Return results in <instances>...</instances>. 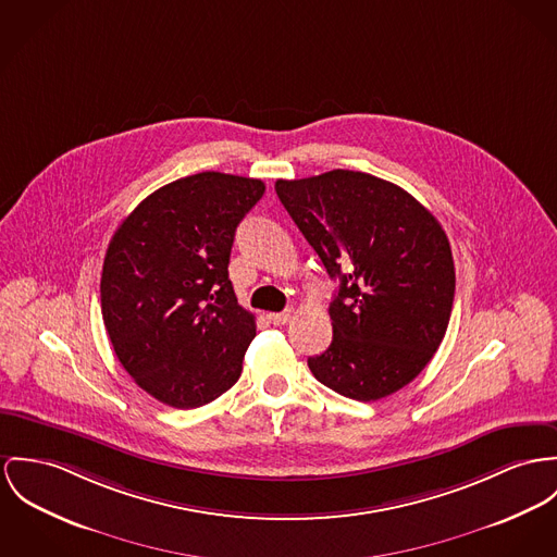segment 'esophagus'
<instances>
[{"instance_id":"1","label":"esophagus","mask_w":557,"mask_h":557,"mask_svg":"<svg viewBox=\"0 0 557 557\" xmlns=\"http://www.w3.org/2000/svg\"><path fill=\"white\" fill-rule=\"evenodd\" d=\"M290 318H293V309H286V311H282V313H269V322H271L273 326L288 324Z\"/></svg>"}]
</instances>
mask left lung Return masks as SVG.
<instances>
[{"instance_id": "1", "label": "left lung", "mask_w": 557, "mask_h": 557, "mask_svg": "<svg viewBox=\"0 0 557 557\" xmlns=\"http://www.w3.org/2000/svg\"><path fill=\"white\" fill-rule=\"evenodd\" d=\"M275 193L339 280L333 342L307 360L313 377L371 403L413 382L445 337L456 273L445 231L400 186L333 170L277 180Z\"/></svg>"}]
</instances>
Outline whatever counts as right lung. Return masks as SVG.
Returning <instances> with one entry per match:
<instances>
[{"label": "right lung", "instance_id": "obj_1", "mask_svg": "<svg viewBox=\"0 0 557 557\" xmlns=\"http://www.w3.org/2000/svg\"><path fill=\"white\" fill-rule=\"evenodd\" d=\"M262 193L255 177H180L146 197L108 246V337L133 382L170 407L208 405L242 375L257 324L233 293L228 258Z\"/></svg>", "mask_w": 557, "mask_h": 557}]
</instances>
